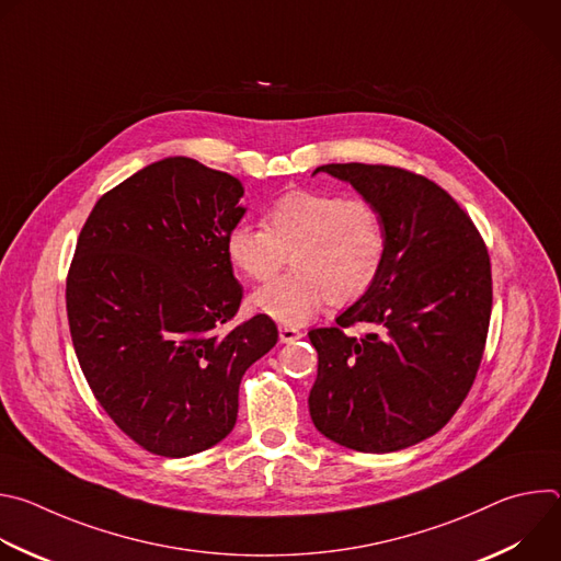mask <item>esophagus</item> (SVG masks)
<instances>
[{
    "mask_svg": "<svg viewBox=\"0 0 561 561\" xmlns=\"http://www.w3.org/2000/svg\"><path fill=\"white\" fill-rule=\"evenodd\" d=\"M301 337V331L299 329H295V327H279V340L284 342V344H293V342H297Z\"/></svg>",
    "mask_w": 561,
    "mask_h": 561,
    "instance_id": "esophagus-1",
    "label": "esophagus"
}]
</instances>
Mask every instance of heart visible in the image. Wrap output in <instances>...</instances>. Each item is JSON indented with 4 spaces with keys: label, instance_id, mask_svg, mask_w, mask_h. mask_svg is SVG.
Segmentation results:
<instances>
[{
    "label": "heart",
    "instance_id": "1",
    "mask_svg": "<svg viewBox=\"0 0 561 561\" xmlns=\"http://www.w3.org/2000/svg\"><path fill=\"white\" fill-rule=\"evenodd\" d=\"M386 251V221L375 202L306 188L273 199L262 226L237 224L226 234L228 262L255 282L273 279L290 253L295 268L251 297L257 312L284 324L306 322L329 297L333 304L364 297Z\"/></svg>",
    "mask_w": 561,
    "mask_h": 561
}]
</instances>
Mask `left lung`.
Segmentation results:
<instances>
[{
	"label": "left lung",
	"instance_id": "obj_1",
	"mask_svg": "<svg viewBox=\"0 0 561 561\" xmlns=\"http://www.w3.org/2000/svg\"><path fill=\"white\" fill-rule=\"evenodd\" d=\"M377 204L388 251L375 286L331 329H312L308 409L324 437L359 450L409 448L448 424L482 364L491 257L468 213L435 182L383 164H327ZM370 323L362 339L346 328Z\"/></svg>",
	"mask_w": 561,
	"mask_h": 561
}]
</instances>
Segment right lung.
<instances>
[{"instance_id": "add662e5", "label": "right lung", "mask_w": 561, "mask_h": 561, "mask_svg": "<svg viewBox=\"0 0 561 561\" xmlns=\"http://www.w3.org/2000/svg\"><path fill=\"white\" fill-rule=\"evenodd\" d=\"M242 195L237 178L169 157L104 193L79 232L66 277L75 355L106 415L148 453L221 442L244 373L277 344L262 312L224 329L244 295L226 255Z\"/></svg>"}]
</instances>
